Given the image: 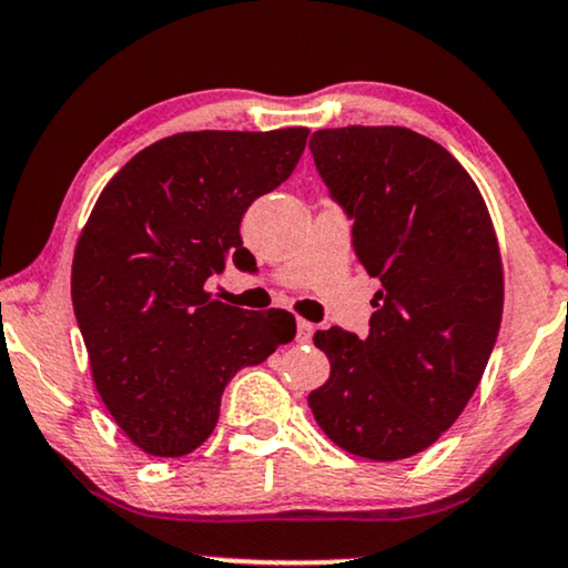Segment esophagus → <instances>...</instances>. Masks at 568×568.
I'll use <instances>...</instances> for the list:
<instances>
[{"label":"esophagus","instance_id":"1","mask_svg":"<svg viewBox=\"0 0 568 568\" xmlns=\"http://www.w3.org/2000/svg\"><path fill=\"white\" fill-rule=\"evenodd\" d=\"M295 326H298V332H295V339H298L301 345H308L311 337H314L316 326L311 324V322H306V318H298V322H295Z\"/></svg>","mask_w":568,"mask_h":568}]
</instances>
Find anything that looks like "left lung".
I'll list each match as a JSON object with an SVG mask.
<instances>
[{
	"label": "left lung",
	"instance_id": "obj_1",
	"mask_svg": "<svg viewBox=\"0 0 568 568\" xmlns=\"http://www.w3.org/2000/svg\"><path fill=\"white\" fill-rule=\"evenodd\" d=\"M308 146L381 281L365 339L314 334L332 373L308 406L342 450L409 458L460 417L497 342L505 273L491 215L458 159L409 128H324Z\"/></svg>",
	"mask_w": 568,
	"mask_h": 568
}]
</instances>
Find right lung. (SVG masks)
<instances>
[{
    "mask_svg": "<svg viewBox=\"0 0 568 568\" xmlns=\"http://www.w3.org/2000/svg\"><path fill=\"white\" fill-rule=\"evenodd\" d=\"M306 139L308 128L174 133L139 151L94 203L71 303L94 388L143 453H193L236 371L295 337L293 314L229 306L205 281L252 257L242 215L291 178Z\"/></svg>",
    "mask_w": 568,
    "mask_h": 568,
    "instance_id": "right-lung-1",
    "label": "right lung"
}]
</instances>
